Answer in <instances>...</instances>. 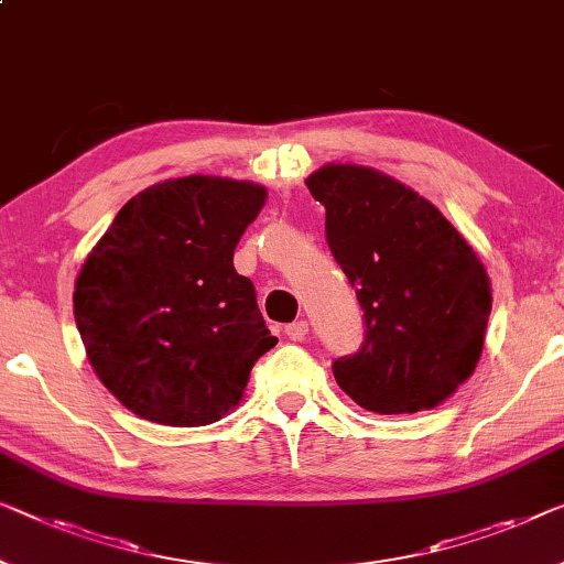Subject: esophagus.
Masks as SVG:
<instances>
[{
  "mask_svg": "<svg viewBox=\"0 0 564 564\" xmlns=\"http://www.w3.org/2000/svg\"><path fill=\"white\" fill-rule=\"evenodd\" d=\"M306 334H308V324L304 322V318H301V322H293V324L285 326V336H289V339H293V341L306 339Z\"/></svg>",
  "mask_w": 564,
  "mask_h": 564,
  "instance_id": "obj_1",
  "label": "esophagus"
}]
</instances>
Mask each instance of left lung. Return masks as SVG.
Returning <instances> with one entry per match:
<instances>
[{"instance_id":"obj_1","label":"left lung","mask_w":564,"mask_h":564,"mask_svg":"<svg viewBox=\"0 0 564 564\" xmlns=\"http://www.w3.org/2000/svg\"><path fill=\"white\" fill-rule=\"evenodd\" d=\"M326 242L365 311L336 384L380 415L433 410L474 375L491 314L486 268L441 209L392 176L326 164L306 180Z\"/></svg>"}]
</instances>
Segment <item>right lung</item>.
<instances>
[{
    "label": "right lung",
    "instance_id": "1",
    "mask_svg": "<svg viewBox=\"0 0 564 564\" xmlns=\"http://www.w3.org/2000/svg\"><path fill=\"white\" fill-rule=\"evenodd\" d=\"M265 187L182 176L131 197L83 263L73 314L90 367L133 415L209 425L242 400L275 336L232 265Z\"/></svg>",
    "mask_w": 564,
    "mask_h": 564
}]
</instances>
